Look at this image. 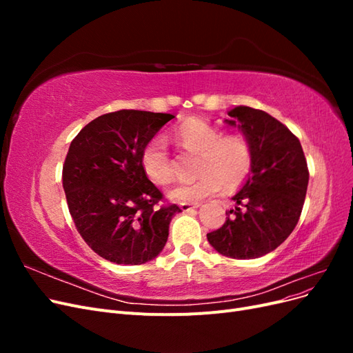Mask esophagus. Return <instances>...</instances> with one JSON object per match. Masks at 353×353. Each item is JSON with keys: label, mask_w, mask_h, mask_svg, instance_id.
<instances>
[{"label": "esophagus", "mask_w": 353, "mask_h": 353, "mask_svg": "<svg viewBox=\"0 0 353 353\" xmlns=\"http://www.w3.org/2000/svg\"><path fill=\"white\" fill-rule=\"evenodd\" d=\"M199 206H200L199 203H181V205H179V208H181V210H183V212H188V210L196 209Z\"/></svg>", "instance_id": "esophagus-1"}]
</instances>
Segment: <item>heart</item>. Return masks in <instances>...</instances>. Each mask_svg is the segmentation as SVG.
Segmentation results:
<instances>
[{
    "label": "heart",
    "mask_w": 353,
    "mask_h": 353,
    "mask_svg": "<svg viewBox=\"0 0 353 353\" xmlns=\"http://www.w3.org/2000/svg\"><path fill=\"white\" fill-rule=\"evenodd\" d=\"M184 150L199 154L194 183L181 184L169 196L179 203H197L216 194L223 187L231 191L245 183L253 168V147L243 134L222 135L218 126L201 119H188L174 134ZM141 168L147 178L157 185L174 181L172 162L163 137H154L141 152Z\"/></svg>",
    "instance_id": "obj_1"
}]
</instances>
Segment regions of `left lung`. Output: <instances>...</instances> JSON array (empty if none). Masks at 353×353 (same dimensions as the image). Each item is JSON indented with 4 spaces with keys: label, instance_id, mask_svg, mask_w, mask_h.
Wrapping results in <instances>:
<instances>
[{
    "label": "left lung",
    "instance_id": "8db88e82",
    "mask_svg": "<svg viewBox=\"0 0 353 353\" xmlns=\"http://www.w3.org/2000/svg\"><path fill=\"white\" fill-rule=\"evenodd\" d=\"M228 116L225 122L239 126L252 143L253 168L232 197L236 209L208 234V241L228 258L254 259L275 250L297 225L309 170L299 138L275 117L248 105L234 108Z\"/></svg>",
    "mask_w": 353,
    "mask_h": 353
}]
</instances>
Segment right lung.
Here are the masks:
<instances>
[{
    "instance_id": "1",
    "label": "right lung",
    "mask_w": 353,
    "mask_h": 353,
    "mask_svg": "<svg viewBox=\"0 0 353 353\" xmlns=\"http://www.w3.org/2000/svg\"><path fill=\"white\" fill-rule=\"evenodd\" d=\"M174 114L117 110L99 116L73 138L63 188L81 237L101 258L141 265L162 252L176 205L157 208L160 190L141 168L144 145Z\"/></svg>"
}]
</instances>
